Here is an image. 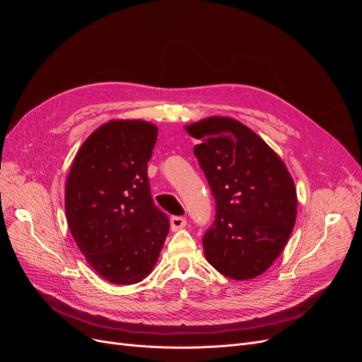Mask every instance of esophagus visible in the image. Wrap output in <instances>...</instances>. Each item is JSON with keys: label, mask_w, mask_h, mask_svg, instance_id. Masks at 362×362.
I'll return each instance as SVG.
<instances>
[{"label": "esophagus", "mask_w": 362, "mask_h": 362, "mask_svg": "<svg viewBox=\"0 0 362 362\" xmlns=\"http://www.w3.org/2000/svg\"><path fill=\"white\" fill-rule=\"evenodd\" d=\"M185 225H187V221H185V217L173 216V217L170 218V228H172V231H180V229L185 228Z\"/></svg>", "instance_id": "esophagus-1"}]
</instances>
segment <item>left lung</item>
<instances>
[{
  "mask_svg": "<svg viewBox=\"0 0 362 362\" xmlns=\"http://www.w3.org/2000/svg\"><path fill=\"white\" fill-rule=\"evenodd\" d=\"M184 129L199 140L193 151L216 199V221L202 240L206 261L235 281L262 275L286 247L298 216L286 163L233 117H205Z\"/></svg>",
  "mask_w": 362,
  "mask_h": 362,
  "instance_id": "1",
  "label": "left lung"
}]
</instances>
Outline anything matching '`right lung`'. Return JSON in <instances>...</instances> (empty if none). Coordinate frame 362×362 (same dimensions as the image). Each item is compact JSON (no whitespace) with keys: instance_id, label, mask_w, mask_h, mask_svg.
I'll return each mask as SVG.
<instances>
[{"instance_id":"add662e5","label":"right lung","mask_w":362,"mask_h":362,"mask_svg":"<svg viewBox=\"0 0 362 362\" xmlns=\"http://www.w3.org/2000/svg\"><path fill=\"white\" fill-rule=\"evenodd\" d=\"M157 136V125L146 120H108L84 140L64 185L76 246L98 275L116 286L144 281L169 233L148 181Z\"/></svg>"}]
</instances>
